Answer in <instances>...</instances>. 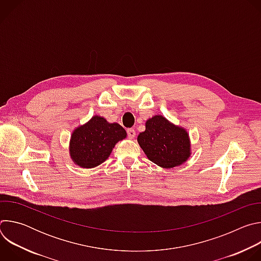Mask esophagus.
<instances>
[{
	"label": "esophagus",
	"instance_id": "obj_1",
	"mask_svg": "<svg viewBox=\"0 0 261 261\" xmlns=\"http://www.w3.org/2000/svg\"><path fill=\"white\" fill-rule=\"evenodd\" d=\"M127 133H128V137H129V138H134L135 135H136L134 129H128V130H127Z\"/></svg>",
	"mask_w": 261,
	"mask_h": 261
}]
</instances>
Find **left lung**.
<instances>
[{
	"instance_id": "1",
	"label": "left lung",
	"mask_w": 261,
	"mask_h": 261,
	"mask_svg": "<svg viewBox=\"0 0 261 261\" xmlns=\"http://www.w3.org/2000/svg\"><path fill=\"white\" fill-rule=\"evenodd\" d=\"M137 142L148 160L162 168L179 166L192 154L188 131L161 115L146 120L145 130L139 133Z\"/></svg>"
}]
</instances>
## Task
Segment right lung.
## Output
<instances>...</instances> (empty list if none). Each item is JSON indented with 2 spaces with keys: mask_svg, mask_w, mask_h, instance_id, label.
I'll return each instance as SVG.
<instances>
[{
  "mask_svg": "<svg viewBox=\"0 0 261 261\" xmlns=\"http://www.w3.org/2000/svg\"><path fill=\"white\" fill-rule=\"evenodd\" d=\"M126 137V130L118 123H109L103 117L93 116L73 130L69 142L70 158L82 168H94L102 164L115 145Z\"/></svg>",
  "mask_w": 261,
  "mask_h": 261,
  "instance_id": "1",
  "label": "right lung"
}]
</instances>
